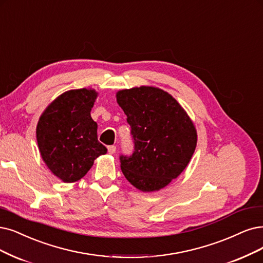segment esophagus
I'll return each instance as SVG.
<instances>
[{"mask_svg":"<svg viewBox=\"0 0 263 263\" xmlns=\"http://www.w3.org/2000/svg\"><path fill=\"white\" fill-rule=\"evenodd\" d=\"M108 153L110 155H114L116 153V146H114V145H111V146H108Z\"/></svg>","mask_w":263,"mask_h":263,"instance_id":"34e87169","label":"esophagus"}]
</instances>
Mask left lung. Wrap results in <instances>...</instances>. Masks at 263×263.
Wrapping results in <instances>:
<instances>
[{"label": "left lung", "mask_w": 263, "mask_h": 263, "mask_svg": "<svg viewBox=\"0 0 263 263\" xmlns=\"http://www.w3.org/2000/svg\"><path fill=\"white\" fill-rule=\"evenodd\" d=\"M116 99L134 140L132 156H120L123 176L142 192L166 187L187 167L195 152V124L179 102L159 87L121 90Z\"/></svg>", "instance_id": "1"}]
</instances>
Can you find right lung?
<instances>
[{
	"mask_svg": "<svg viewBox=\"0 0 263 263\" xmlns=\"http://www.w3.org/2000/svg\"><path fill=\"white\" fill-rule=\"evenodd\" d=\"M97 95L91 87L66 91L48 104L37 121L41 157L65 183L82 179L94 160L107 153L97 140V123L91 117Z\"/></svg>",
	"mask_w": 263,
	"mask_h": 263,
	"instance_id": "1",
	"label": "right lung"
}]
</instances>
